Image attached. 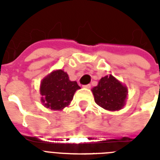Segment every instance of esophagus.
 Wrapping results in <instances>:
<instances>
[{
    "label": "esophagus",
    "instance_id": "esophagus-1",
    "mask_svg": "<svg viewBox=\"0 0 160 160\" xmlns=\"http://www.w3.org/2000/svg\"><path fill=\"white\" fill-rule=\"evenodd\" d=\"M84 88H86V89H89V88H90V87H91V84H86V85H84Z\"/></svg>",
    "mask_w": 160,
    "mask_h": 160
}]
</instances>
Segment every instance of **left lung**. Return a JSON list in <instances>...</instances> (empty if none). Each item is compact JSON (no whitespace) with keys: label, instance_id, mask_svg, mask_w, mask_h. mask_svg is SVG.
<instances>
[{"label":"left lung","instance_id":"left-lung-1","mask_svg":"<svg viewBox=\"0 0 160 160\" xmlns=\"http://www.w3.org/2000/svg\"><path fill=\"white\" fill-rule=\"evenodd\" d=\"M91 90L96 103L108 111L122 109L128 95L127 87L112 75L101 78Z\"/></svg>","mask_w":160,"mask_h":160}]
</instances>
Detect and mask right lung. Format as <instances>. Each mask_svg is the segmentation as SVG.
I'll return each mask as SVG.
<instances>
[{
  "label": "right lung",
  "instance_id": "add662e5",
  "mask_svg": "<svg viewBox=\"0 0 160 160\" xmlns=\"http://www.w3.org/2000/svg\"><path fill=\"white\" fill-rule=\"evenodd\" d=\"M80 89L76 81L70 80L67 72L55 70L41 81V102L45 108L61 111L70 105L76 91Z\"/></svg>",
  "mask_w": 160,
  "mask_h": 160
}]
</instances>
